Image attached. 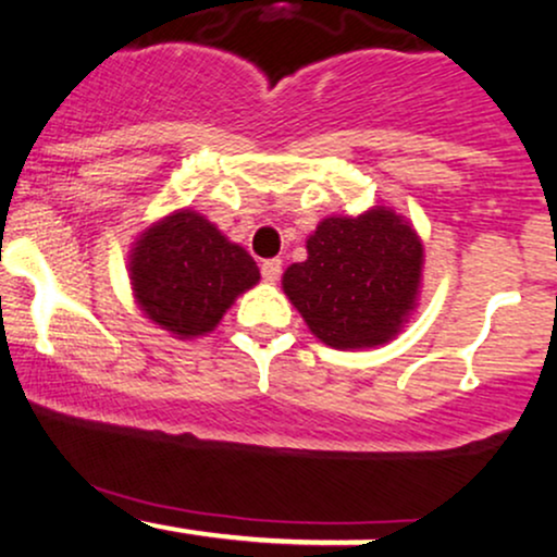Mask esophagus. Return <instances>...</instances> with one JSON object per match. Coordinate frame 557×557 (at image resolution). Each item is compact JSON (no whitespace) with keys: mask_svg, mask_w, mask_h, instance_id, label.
<instances>
[{"mask_svg":"<svg viewBox=\"0 0 557 557\" xmlns=\"http://www.w3.org/2000/svg\"><path fill=\"white\" fill-rule=\"evenodd\" d=\"M280 272H283V261L280 259H267L264 264H261V277H264L267 283H277Z\"/></svg>","mask_w":557,"mask_h":557,"instance_id":"1","label":"esophagus"}]
</instances>
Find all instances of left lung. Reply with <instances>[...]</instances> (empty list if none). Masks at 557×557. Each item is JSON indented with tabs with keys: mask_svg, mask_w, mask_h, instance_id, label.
<instances>
[{
	"mask_svg": "<svg viewBox=\"0 0 557 557\" xmlns=\"http://www.w3.org/2000/svg\"><path fill=\"white\" fill-rule=\"evenodd\" d=\"M306 253L285 270L283 290L311 335L330 348L385 345L417 311L424 243L395 209L324 216L306 238Z\"/></svg>",
	"mask_w": 557,
	"mask_h": 557,
	"instance_id": "8db88e82",
	"label": "left lung"
}]
</instances>
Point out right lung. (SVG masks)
Returning <instances> with one entry per match:
<instances>
[{"label": "right lung", "mask_w": 557, "mask_h": 557, "mask_svg": "<svg viewBox=\"0 0 557 557\" xmlns=\"http://www.w3.org/2000/svg\"><path fill=\"white\" fill-rule=\"evenodd\" d=\"M127 277L149 322L177 341H194L212 332L261 274L246 248L188 207L136 235Z\"/></svg>", "instance_id": "1"}]
</instances>
